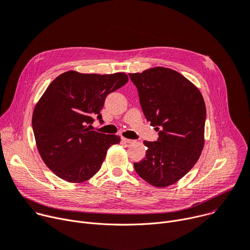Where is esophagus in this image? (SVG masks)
<instances>
[{"instance_id": "1", "label": "esophagus", "mask_w": 250, "mask_h": 250, "mask_svg": "<svg viewBox=\"0 0 250 250\" xmlns=\"http://www.w3.org/2000/svg\"><path fill=\"white\" fill-rule=\"evenodd\" d=\"M122 140H123V142H124V143H125V144H132V143H135V140L125 139V138H124V137H122Z\"/></svg>"}]
</instances>
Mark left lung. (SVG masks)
I'll list each match as a JSON object with an SVG mask.
<instances>
[{"label":"left lung","mask_w":250,"mask_h":250,"mask_svg":"<svg viewBox=\"0 0 250 250\" xmlns=\"http://www.w3.org/2000/svg\"><path fill=\"white\" fill-rule=\"evenodd\" d=\"M147 122L159 131L144 142L146 157L136 172L155 187L170 186L197 163L204 146L206 106L202 94L186 77L164 67L129 73Z\"/></svg>","instance_id":"1"}]
</instances>
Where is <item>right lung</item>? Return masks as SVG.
I'll list each match as a JSON object with an SVG mask.
<instances>
[{
    "label": "right lung",
    "instance_id": "right-lung-1",
    "mask_svg": "<svg viewBox=\"0 0 250 250\" xmlns=\"http://www.w3.org/2000/svg\"><path fill=\"white\" fill-rule=\"evenodd\" d=\"M125 73L64 72L56 77L36 104L32 126L39 154L47 167L71 183L84 182L102 167L111 145L121 138L92 130L106 96L127 82Z\"/></svg>",
    "mask_w": 250,
    "mask_h": 250
}]
</instances>
